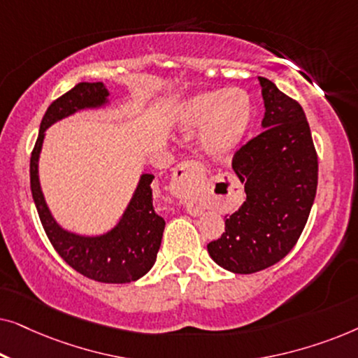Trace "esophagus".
<instances>
[{
  "label": "esophagus",
  "instance_id": "esophagus-1",
  "mask_svg": "<svg viewBox=\"0 0 358 358\" xmlns=\"http://www.w3.org/2000/svg\"><path fill=\"white\" fill-rule=\"evenodd\" d=\"M207 179V169L199 161H184L174 171L171 179L169 190L174 197H178L189 203V210L194 212V199L197 197L199 190L202 189Z\"/></svg>",
  "mask_w": 358,
  "mask_h": 358
}]
</instances>
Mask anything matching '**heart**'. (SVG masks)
<instances>
[{
    "label": "heart",
    "mask_w": 358,
    "mask_h": 358,
    "mask_svg": "<svg viewBox=\"0 0 358 358\" xmlns=\"http://www.w3.org/2000/svg\"><path fill=\"white\" fill-rule=\"evenodd\" d=\"M184 127H203L202 143L210 153L233 150L246 135L252 120V102L241 90L200 92L185 101L179 112Z\"/></svg>",
    "instance_id": "1"
}]
</instances>
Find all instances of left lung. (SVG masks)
<instances>
[{"label": "left lung", "mask_w": 358, "mask_h": 358, "mask_svg": "<svg viewBox=\"0 0 358 358\" xmlns=\"http://www.w3.org/2000/svg\"><path fill=\"white\" fill-rule=\"evenodd\" d=\"M266 114L262 130L233 156L246 199L208 243L218 266L254 273L282 261L310 217L317 187V155L301 106L267 78H259Z\"/></svg>", "instance_id": "8db88e82"}]
</instances>
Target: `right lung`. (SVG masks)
<instances>
[{"label": "right lung", "mask_w": 358, "mask_h": 358, "mask_svg": "<svg viewBox=\"0 0 358 358\" xmlns=\"http://www.w3.org/2000/svg\"><path fill=\"white\" fill-rule=\"evenodd\" d=\"M109 91L102 83H80L48 106L31 155V190L38 218L52 246L68 266L81 275L102 283L138 280L153 267L164 231V218L153 207V174L140 178L134 197L119 224L102 236H80L63 229L53 220L38 182V155L45 130L76 110L101 107Z\"/></svg>", "instance_id": "right-lung-1"}]
</instances>
